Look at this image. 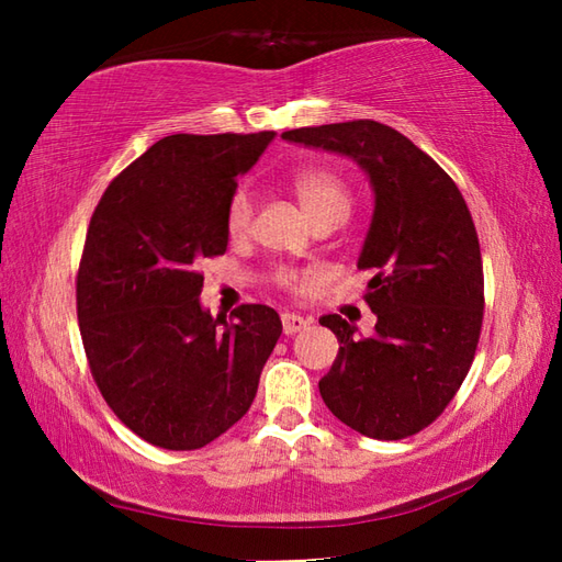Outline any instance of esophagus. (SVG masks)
I'll list each match as a JSON object with an SVG mask.
<instances>
[{
	"mask_svg": "<svg viewBox=\"0 0 562 562\" xmlns=\"http://www.w3.org/2000/svg\"><path fill=\"white\" fill-rule=\"evenodd\" d=\"M308 324H312V321L300 316V314H290V312L282 314V330H284V336H294V333L304 330Z\"/></svg>",
	"mask_w": 562,
	"mask_h": 562,
	"instance_id": "obj_1",
	"label": "esophagus"
}]
</instances>
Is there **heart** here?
Listing matches in <instances>:
<instances>
[{"instance_id": "heart-1", "label": "heart", "mask_w": 562, "mask_h": 562, "mask_svg": "<svg viewBox=\"0 0 562 562\" xmlns=\"http://www.w3.org/2000/svg\"><path fill=\"white\" fill-rule=\"evenodd\" d=\"M294 193L300 198L306 214L314 222L328 212H348L350 210V188L342 178L321 166H304L292 176ZM254 193L246 186H238L224 210V226L232 238H241L254 222ZM304 274L294 268H274L270 272V282L280 290H296L302 284Z\"/></svg>"}]
</instances>
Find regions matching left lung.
Masks as SVG:
<instances>
[{"label":"left lung","mask_w":562,"mask_h":562,"mask_svg":"<svg viewBox=\"0 0 562 562\" xmlns=\"http://www.w3.org/2000/svg\"><path fill=\"white\" fill-rule=\"evenodd\" d=\"M282 137L345 154L374 188L357 268L374 270L364 302L376 333L360 338L338 314L318 318L340 342L321 398L364 437L420 432L457 396L481 338L483 260L469 205L449 173L389 125L350 121Z\"/></svg>","instance_id":"1"}]
</instances>
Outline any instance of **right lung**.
<instances>
[{
  "label": "right lung",
  "mask_w": 562,
  "mask_h": 562,
  "mask_svg": "<svg viewBox=\"0 0 562 562\" xmlns=\"http://www.w3.org/2000/svg\"><path fill=\"white\" fill-rule=\"evenodd\" d=\"M274 133L171 135L117 173L91 214L77 318L91 376L125 427L190 451L241 420L282 321L266 304L212 318L205 258L224 256V210Z\"/></svg>",
  "instance_id": "add662e5"
}]
</instances>
